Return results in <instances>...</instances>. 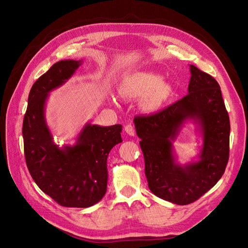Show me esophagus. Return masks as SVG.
Here are the masks:
<instances>
[{
	"instance_id": "1",
	"label": "esophagus",
	"mask_w": 248,
	"mask_h": 248,
	"mask_svg": "<svg viewBox=\"0 0 248 248\" xmlns=\"http://www.w3.org/2000/svg\"><path fill=\"white\" fill-rule=\"evenodd\" d=\"M125 131H126L127 134H129V136H131V137H133L134 134H136V130H134V126L132 124H130V123L127 124L125 126Z\"/></svg>"
}]
</instances>
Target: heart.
Masks as SVG:
<instances>
[{
  "mask_svg": "<svg viewBox=\"0 0 248 248\" xmlns=\"http://www.w3.org/2000/svg\"><path fill=\"white\" fill-rule=\"evenodd\" d=\"M171 92L170 82L161 80L158 74L142 72L131 77L122 87V94L127 98L147 96L144 107L148 110L158 109Z\"/></svg>",
  "mask_w": 248,
  "mask_h": 248,
  "instance_id": "1",
  "label": "heart"
}]
</instances>
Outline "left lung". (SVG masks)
<instances>
[{"label":"left lung","instance_id":"obj_1","mask_svg":"<svg viewBox=\"0 0 248 248\" xmlns=\"http://www.w3.org/2000/svg\"><path fill=\"white\" fill-rule=\"evenodd\" d=\"M190 73L188 94L182 99L133 120L150 190L177 205H188L211 189L223 175L230 152V118L218 82L193 65ZM189 119L198 125L203 146L198 161L182 166L172 142Z\"/></svg>","mask_w":248,"mask_h":248}]
</instances>
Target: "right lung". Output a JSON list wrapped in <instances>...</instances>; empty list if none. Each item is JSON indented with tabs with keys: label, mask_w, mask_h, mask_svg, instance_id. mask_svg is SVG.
Listing matches in <instances>:
<instances>
[{
	"label": "right lung",
	"mask_w": 248,
	"mask_h": 248,
	"mask_svg": "<svg viewBox=\"0 0 248 248\" xmlns=\"http://www.w3.org/2000/svg\"><path fill=\"white\" fill-rule=\"evenodd\" d=\"M81 65L63 60L35 81L22 123L27 167L39 188L59 205L88 208L107 192L108 156L122 141V125L103 127L87 123L73 146L60 148L52 140L46 121V102L50 91L61 87Z\"/></svg>",
	"instance_id": "obj_1"
}]
</instances>
